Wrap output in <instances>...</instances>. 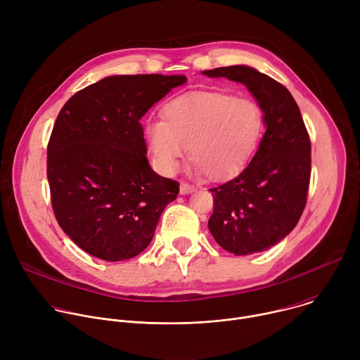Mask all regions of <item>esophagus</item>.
I'll return each instance as SVG.
<instances>
[{"instance_id":"obj_1","label":"esophagus","mask_w":360,"mask_h":360,"mask_svg":"<svg viewBox=\"0 0 360 360\" xmlns=\"http://www.w3.org/2000/svg\"><path fill=\"white\" fill-rule=\"evenodd\" d=\"M179 191L182 195H186V193H192L193 191H196V188L188 182H181V186H179Z\"/></svg>"}]
</instances>
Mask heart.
Instances as JSON below:
<instances>
[{"mask_svg":"<svg viewBox=\"0 0 360 360\" xmlns=\"http://www.w3.org/2000/svg\"><path fill=\"white\" fill-rule=\"evenodd\" d=\"M264 115L249 98L226 92H191L171 99L162 122L145 127L149 148L165 172H174L188 148L189 160L210 179L240 172L253 157Z\"/></svg>","mask_w":360,"mask_h":360,"instance_id":"1","label":"heart"}]
</instances>
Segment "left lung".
<instances>
[{"label": "left lung", "instance_id": "1", "mask_svg": "<svg viewBox=\"0 0 360 360\" xmlns=\"http://www.w3.org/2000/svg\"><path fill=\"white\" fill-rule=\"evenodd\" d=\"M205 75L242 82L264 111L266 131L250 164L233 179L211 188L208 228L235 255L262 252L299 222L311 181V139L296 101L274 78L246 65L221 67Z\"/></svg>", "mask_w": 360, "mask_h": 360}]
</instances>
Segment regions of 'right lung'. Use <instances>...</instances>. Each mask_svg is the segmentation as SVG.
<instances>
[{
  "label": "right lung",
  "instance_id": "1",
  "mask_svg": "<svg viewBox=\"0 0 360 360\" xmlns=\"http://www.w3.org/2000/svg\"><path fill=\"white\" fill-rule=\"evenodd\" d=\"M184 75H114L74 94L46 148L51 205L63 231L85 252L118 262L152 240L179 184L152 171L141 118Z\"/></svg>",
  "mask_w": 360,
  "mask_h": 360
}]
</instances>
